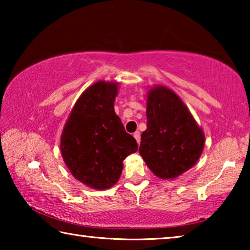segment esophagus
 I'll return each mask as SVG.
<instances>
[{
	"label": "esophagus",
	"instance_id": "esophagus-1",
	"mask_svg": "<svg viewBox=\"0 0 250 250\" xmlns=\"http://www.w3.org/2000/svg\"><path fill=\"white\" fill-rule=\"evenodd\" d=\"M133 137L135 138V140H137L138 145H140V141H141V135H140V132H135L133 134Z\"/></svg>",
	"mask_w": 250,
	"mask_h": 250
}]
</instances>
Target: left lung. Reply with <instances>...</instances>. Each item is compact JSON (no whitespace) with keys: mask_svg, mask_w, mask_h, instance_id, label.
Segmentation results:
<instances>
[{"mask_svg":"<svg viewBox=\"0 0 250 250\" xmlns=\"http://www.w3.org/2000/svg\"><path fill=\"white\" fill-rule=\"evenodd\" d=\"M146 120L139 153L153 174L174 179L195 166L204 149L205 135L174 91L164 86L151 88Z\"/></svg>","mask_w":250,"mask_h":250,"instance_id":"8db88e82","label":"left lung"}]
</instances>
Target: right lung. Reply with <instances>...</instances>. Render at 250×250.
I'll use <instances>...</instances> for the list:
<instances>
[{
	"label": "right lung",
	"mask_w": 250,
	"mask_h": 250,
	"mask_svg": "<svg viewBox=\"0 0 250 250\" xmlns=\"http://www.w3.org/2000/svg\"><path fill=\"white\" fill-rule=\"evenodd\" d=\"M118 83L97 82L76 101L62 130L61 151L74 177L95 189L115 185L124 168V160L138 150L126 133L113 104Z\"/></svg>",
	"instance_id": "right-lung-1"
}]
</instances>
